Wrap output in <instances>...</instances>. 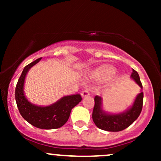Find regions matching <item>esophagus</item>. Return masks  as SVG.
I'll return each instance as SVG.
<instances>
[{"instance_id":"34e87169","label":"esophagus","mask_w":161,"mask_h":161,"mask_svg":"<svg viewBox=\"0 0 161 161\" xmlns=\"http://www.w3.org/2000/svg\"><path fill=\"white\" fill-rule=\"evenodd\" d=\"M89 92H88V90H84V91L82 92V93H81V95H82V97H87V96L89 95Z\"/></svg>"}]
</instances>
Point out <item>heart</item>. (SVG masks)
Listing matches in <instances>:
<instances>
[{
    "label": "heart",
    "mask_w": 161,
    "mask_h": 161,
    "mask_svg": "<svg viewBox=\"0 0 161 161\" xmlns=\"http://www.w3.org/2000/svg\"><path fill=\"white\" fill-rule=\"evenodd\" d=\"M115 72L114 66L102 64L88 73V77L94 81H104L110 78Z\"/></svg>",
    "instance_id": "1"
}]
</instances>
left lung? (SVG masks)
I'll list each match as a JSON object with an SVG mask.
<instances>
[{"label":"left lung","instance_id":"8db88e82","mask_svg":"<svg viewBox=\"0 0 161 161\" xmlns=\"http://www.w3.org/2000/svg\"><path fill=\"white\" fill-rule=\"evenodd\" d=\"M131 79H133L142 89V85L139 75L133 69ZM143 92H140L136 96L133 104L128 109L118 114H110L103 109V99L99 96H95V107L92 113V119L97 128L108 132H119L126 129L137 119L142 112L143 105Z\"/></svg>","mask_w":161,"mask_h":161}]
</instances>
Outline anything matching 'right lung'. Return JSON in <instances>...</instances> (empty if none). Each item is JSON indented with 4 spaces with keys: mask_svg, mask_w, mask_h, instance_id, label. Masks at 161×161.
<instances>
[{
    "mask_svg": "<svg viewBox=\"0 0 161 161\" xmlns=\"http://www.w3.org/2000/svg\"><path fill=\"white\" fill-rule=\"evenodd\" d=\"M42 58L25 66L16 87L15 97L17 108L24 119L38 129H53L63 126L69 119L72 109L82 101L79 94L62 97L53 104L38 106L31 103L24 93L25 79L29 70L38 64Z\"/></svg>",
    "mask_w": 161,
    "mask_h": 161,
    "instance_id": "obj_1",
    "label": "right lung"
}]
</instances>
